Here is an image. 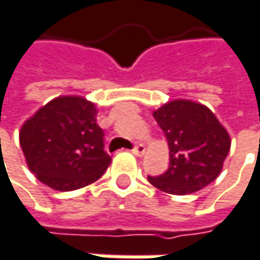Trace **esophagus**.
Here are the masks:
<instances>
[{"label":"esophagus","mask_w":260,"mask_h":260,"mask_svg":"<svg viewBox=\"0 0 260 260\" xmlns=\"http://www.w3.org/2000/svg\"><path fill=\"white\" fill-rule=\"evenodd\" d=\"M132 151H133V154H135V155L142 157V155L145 154V145H144V144H138V145L135 146Z\"/></svg>","instance_id":"obj_1"}]
</instances>
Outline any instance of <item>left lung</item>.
<instances>
[{"label": "left lung", "mask_w": 260, "mask_h": 260, "mask_svg": "<svg viewBox=\"0 0 260 260\" xmlns=\"http://www.w3.org/2000/svg\"><path fill=\"white\" fill-rule=\"evenodd\" d=\"M169 145V168L148 181L171 194H190L221 172L231 138L211 111L190 100H174L154 112Z\"/></svg>", "instance_id": "left-lung-1"}]
</instances>
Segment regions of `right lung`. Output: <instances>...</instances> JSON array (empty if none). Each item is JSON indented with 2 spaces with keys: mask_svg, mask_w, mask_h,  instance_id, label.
Returning <instances> with one entry per match:
<instances>
[{
  "mask_svg": "<svg viewBox=\"0 0 260 260\" xmlns=\"http://www.w3.org/2000/svg\"><path fill=\"white\" fill-rule=\"evenodd\" d=\"M95 106L75 95L58 97L20 128L29 171L53 190L70 191L100 178L111 165Z\"/></svg>",
  "mask_w": 260,
  "mask_h": 260,
  "instance_id": "add662e5",
  "label": "right lung"
}]
</instances>
